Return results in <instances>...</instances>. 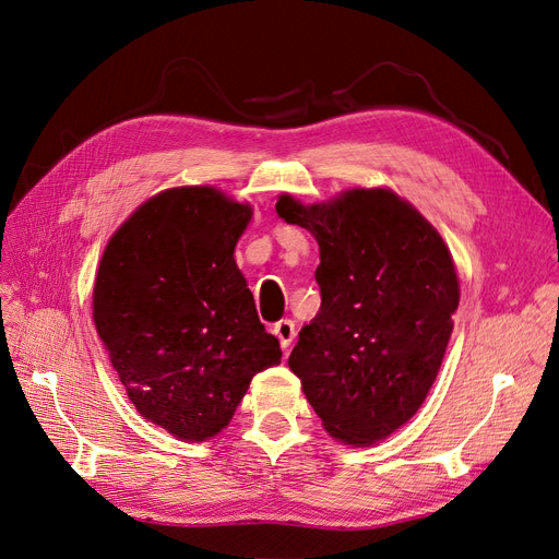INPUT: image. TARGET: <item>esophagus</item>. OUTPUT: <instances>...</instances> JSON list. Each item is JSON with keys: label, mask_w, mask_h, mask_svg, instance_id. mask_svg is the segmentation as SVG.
Instances as JSON below:
<instances>
[{"label": "esophagus", "mask_w": 559, "mask_h": 559, "mask_svg": "<svg viewBox=\"0 0 559 559\" xmlns=\"http://www.w3.org/2000/svg\"><path fill=\"white\" fill-rule=\"evenodd\" d=\"M274 335L278 337L283 348H289L292 342H295V337H297L295 321H292V319H281L278 324H274Z\"/></svg>", "instance_id": "obj_1"}]
</instances>
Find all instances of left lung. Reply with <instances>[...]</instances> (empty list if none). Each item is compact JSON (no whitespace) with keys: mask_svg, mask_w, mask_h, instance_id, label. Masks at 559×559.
Returning a JSON list of instances; mask_svg holds the SVG:
<instances>
[{"mask_svg":"<svg viewBox=\"0 0 559 559\" xmlns=\"http://www.w3.org/2000/svg\"><path fill=\"white\" fill-rule=\"evenodd\" d=\"M276 213L319 242L321 308L301 329L289 369L324 428L344 444H376L415 417L453 331L460 285L432 224L392 190H346Z\"/></svg>","mask_w":559,"mask_h":559,"instance_id":"1","label":"left lung"}]
</instances>
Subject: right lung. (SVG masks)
<instances>
[{
	"label": "right lung",
	"mask_w": 559,
	"mask_h": 559,
	"mask_svg": "<svg viewBox=\"0 0 559 559\" xmlns=\"http://www.w3.org/2000/svg\"><path fill=\"white\" fill-rule=\"evenodd\" d=\"M251 205L209 186L165 190L115 230L93 319L138 413L203 442L228 426L251 378L281 362L233 251Z\"/></svg>",
	"instance_id": "1"
}]
</instances>
